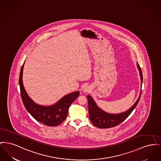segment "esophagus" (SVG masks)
<instances>
[{
	"label": "esophagus",
	"mask_w": 161,
	"mask_h": 161,
	"mask_svg": "<svg viewBox=\"0 0 161 161\" xmlns=\"http://www.w3.org/2000/svg\"><path fill=\"white\" fill-rule=\"evenodd\" d=\"M82 91H83V92H85V93H87V92H90V91H91V87L88 85H85V86H83Z\"/></svg>",
	"instance_id": "1"
}]
</instances>
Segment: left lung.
<instances>
[{"instance_id": "8db88e82", "label": "left lung", "mask_w": 161, "mask_h": 161, "mask_svg": "<svg viewBox=\"0 0 161 161\" xmlns=\"http://www.w3.org/2000/svg\"><path fill=\"white\" fill-rule=\"evenodd\" d=\"M137 67L139 71V75L141 80V85H142L143 76L141 68L137 63ZM142 90L140 92L139 97L132 106L122 113L111 114L107 113L101 109L95 103L93 98L88 95L87 96L88 100V109L89 114V119L92 124L95 126L100 128H109L115 126L123 122L132 113V111L138 104L141 98Z\"/></svg>"}]
</instances>
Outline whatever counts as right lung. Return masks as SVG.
<instances>
[{
    "mask_svg": "<svg viewBox=\"0 0 161 161\" xmlns=\"http://www.w3.org/2000/svg\"><path fill=\"white\" fill-rule=\"evenodd\" d=\"M21 67L19 74V83L20 95L24 106L30 115L37 121L49 126H55L62 123L66 119L70 104L79 96L80 92L75 91L66 95L55 103L43 106L35 103L26 92L22 81V74L24 66Z\"/></svg>",
    "mask_w": 161,
    "mask_h": 161,
    "instance_id": "add662e5",
    "label": "right lung"
}]
</instances>
